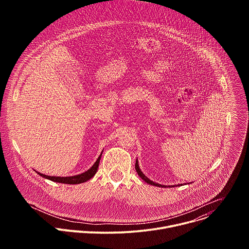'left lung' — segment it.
<instances>
[{"instance_id":"obj_1","label":"left lung","mask_w":249,"mask_h":249,"mask_svg":"<svg viewBox=\"0 0 249 249\" xmlns=\"http://www.w3.org/2000/svg\"><path fill=\"white\" fill-rule=\"evenodd\" d=\"M135 168H136V171H137V173H138V175L141 177L142 179H143L145 182H147L148 184H151V185H153V186H157V187H170V185L169 186H166V185H161V184H159V183H156V182H154L153 180H151V179H149L148 177L142 172V170L140 169V166H139V161H138V159L136 160V164H135ZM180 185H182V184H177L176 186H180ZM173 187V186H172Z\"/></svg>"}]
</instances>
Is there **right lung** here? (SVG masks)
I'll return each instance as SVG.
<instances>
[{
    "mask_svg": "<svg viewBox=\"0 0 249 249\" xmlns=\"http://www.w3.org/2000/svg\"><path fill=\"white\" fill-rule=\"evenodd\" d=\"M102 152L100 154V156L97 158L96 161L93 163V165L88 169L87 171L81 173V174H77V175H73V176H65V177H61V176H49V175H45L43 173H40L39 171H36L37 174H39L40 176L44 177L46 179H49L51 181L54 182H58V183H64V184H80L83 182H86L88 180H89L91 177L94 176V174L97 171L98 165H99V161H100V158H101Z\"/></svg>",
    "mask_w": 249,
    "mask_h": 249,
    "instance_id": "right-lung-1",
    "label": "right lung"
}]
</instances>
